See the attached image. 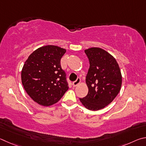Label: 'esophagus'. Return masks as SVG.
<instances>
[{
  "label": "esophagus",
  "instance_id": "esophagus-1",
  "mask_svg": "<svg viewBox=\"0 0 146 146\" xmlns=\"http://www.w3.org/2000/svg\"><path fill=\"white\" fill-rule=\"evenodd\" d=\"M80 82H81L80 78H78L77 79V80H76L75 81H74V82L72 83V85H73L74 87H75V86H78V85H79V84L80 83Z\"/></svg>",
  "mask_w": 146,
  "mask_h": 146
}]
</instances>
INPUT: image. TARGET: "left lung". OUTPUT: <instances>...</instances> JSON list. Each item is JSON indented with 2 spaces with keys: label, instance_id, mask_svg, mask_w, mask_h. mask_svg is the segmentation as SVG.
Returning <instances> with one entry per match:
<instances>
[{
  "label": "left lung",
  "instance_id": "8db88e82",
  "mask_svg": "<svg viewBox=\"0 0 146 146\" xmlns=\"http://www.w3.org/2000/svg\"><path fill=\"white\" fill-rule=\"evenodd\" d=\"M85 52L90 63L86 77L88 92L80 100L85 108L97 111L116 98L121 88L122 75L115 59L103 48L92 47Z\"/></svg>",
  "mask_w": 146,
  "mask_h": 146
}]
</instances>
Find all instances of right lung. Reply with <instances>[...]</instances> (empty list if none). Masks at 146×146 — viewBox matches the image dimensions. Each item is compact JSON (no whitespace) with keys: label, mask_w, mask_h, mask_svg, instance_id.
<instances>
[{"label":"right lung","mask_w":146,"mask_h":146,"mask_svg":"<svg viewBox=\"0 0 146 146\" xmlns=\"http://www.w3.org/2000/svg\"><path fill=\"white\" fill-rule=\"evenodd\" d=\"M65 48L46 45L35 50L23 66L21 78L25 90L33 101L48 106L60 100L68 89L61 58Z\"/></svg>","instance_id":"add662e5"}]
</instances>
